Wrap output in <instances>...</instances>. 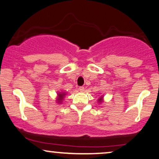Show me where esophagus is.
<instances>
[{
    "mask_svg": "<svg viewBox=\"0 0 159 159\" xmlns=\"http://www.w3.org/2000/svg\"><path fill=\"white\" fill-rule=\"evenodd\" d=\"M79 91H81V92H83V91H84V86H80L79 87Z\"/></svg>",
    "mask_w": 159,
    "mask_h": 159,
    "instance_id": "esophagus-1",
    "label": "esophagus"
}]
</instances>
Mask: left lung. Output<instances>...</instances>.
<instances>
[{"mask_svg": "<svg viewBox=\"0 0 159 159\" xmlns=\"http://www.w3.org/2000/svg\"><path fill=\"white\" fill-rule=\"evenodd\" d=\"M102 97H101V99H99V102H102Z\"/></svg>", "mask_w": 159, "mask_h": 159, "instance_id": "left-lung-1", "label": "left lung"}]
</instances>
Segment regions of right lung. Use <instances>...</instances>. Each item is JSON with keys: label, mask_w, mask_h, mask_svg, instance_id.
Returning <instances> with one entry per match:
<instances>
[{"label": "right lung", "mask_w": 159, "mask_h": 159, "mask_svg": "<svg viewBox=\"0 0 159 159\" xmlns=\"http://www.w3.org/2000/svg\"><path fill=\"white\" fill-rule=\"evenodd\" d=\"M58 96H59V101L58 102H61L62 100V99H63V97L65 96V94H64V93H60V94H58Z\"/></svg>", "instance_id": "add662e5"}]
</instances>
